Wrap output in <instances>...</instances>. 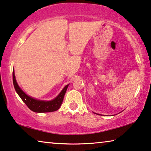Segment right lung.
<instances>
[{"mask_svg":"<svg viewBox=\"0 0 151 151\" xmlns=\"http://www.w3.org/2000/svg\"><path fill=\"white\" fill-rule=\"evenodd\" d=\"M13 82H14L15 90L22 100L25 103V104L30 110L37 113L50 112L58 110L62 104L65 94L69 86V84L66 85L60 93L58 94L57 97H56L54 99L50 100V101H44V100H39L35 98L30 97L22 90L19 85L17 84L16 80L14 69L13 71Z\"/></svg>","mask_w":151,"mask_h":151,"instance_id":"obj_1","label":"right lung"}]
</instances>
